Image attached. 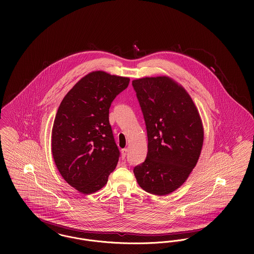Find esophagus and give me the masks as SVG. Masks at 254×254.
Listing matches in <instances>:
<instances>
[{
	"label": "esophagus",
	"mask_w": 254,
	"mask_h": 254,
	"mask_svg": "<svg viewBox=\"0 0 254 254\" xmlns=\"http://www.w3.org/2000/svg\"><path fill=\"white\" fill-rule=\"evenodd\" d=\"M127 152H128V148H122L121 149V156H122V159H125L126 155H127Z\"/></svg>",
	"instance_id": "esophagus-1"
}]
</instances>
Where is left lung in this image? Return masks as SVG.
Returning <instances> with one entry per match:
<instances>
[{"label": "left lung", "instance_id": "1", "mask_svg": "<svg viewBox=\"0 0 254 254\" xmlns=\"http://www.w3.org/2000/svg\"><path fill=\"white\" fill-rule=\"evenodd\" d=\"M147 134L145 161L134 168L145 191L168 194L185 183L203 144L202 122L187 91L167 76L132 81Z\"/></svg>", "mask_w": 254, "mask_h": 254}]
</instances>
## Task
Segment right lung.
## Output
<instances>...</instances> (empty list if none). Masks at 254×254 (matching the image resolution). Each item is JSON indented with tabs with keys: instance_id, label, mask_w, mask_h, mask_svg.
<instances>
[{
	"instance_id": "right-lung-1",
	"label": "right lung",
	"mask_w": 254,
	"mask_h": 254,
	"mask_svg": "<svg viewBox=\"0 0 254 254\" xmlns=\"http://www.w3.org/2000/svg\"><path fill=\"white\" fill-rule=\"evenodd\" d=\"M130 79L93 71L79 80L60 105L52 152L63 178L84 194L101 190L115 169L119 149L109 124L111 103Z\"/></svg>"
}]
</instances>
